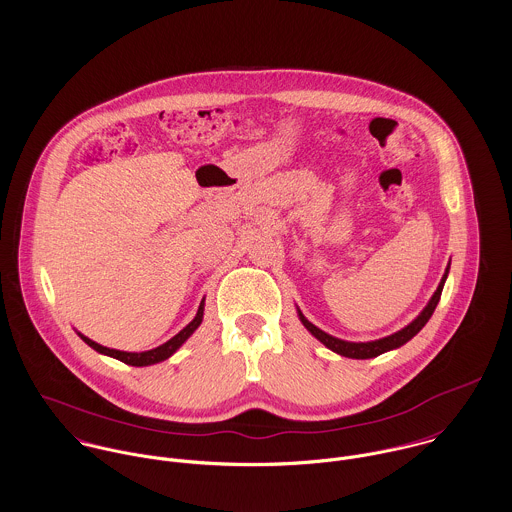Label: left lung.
I'll list each match as a JSON object with an SVG mask.
<instances>
[{
  "label": "left lung",
  "instance_id": "obj_1",
  "mask_svg": "<svg viewBox=\"0 0 512 512\" xmlns=\"http://www.w3.org/2000/svg\"><path fill=\"white\" fill-rule=\"evenodd\" d=\"M447 272H449V270H445V274H443V278H441V282H439L438 290L434 293V297L430 299V303L426 305V309H424L408 327H404L402 331H398V333H394V335H390V337L378 339V341H370V343H349V341H341V339H335V337L327 335L325 331L317 329L313 323H309V321L301 315V311H299V319H301V323L305 325V329H307L313 337H317L327 349H331V351H335V353H339V355H343V357H349V359H372V357H378V355H382V353H386V351H390V349L402 347L404 343H408V341L430 321V317L434 315V311H436V307H438L441 290H443V284H445V280H447Z\"/></svg>",
  "mask_w": 512,
  "mask_h": 512
}]
</instances>
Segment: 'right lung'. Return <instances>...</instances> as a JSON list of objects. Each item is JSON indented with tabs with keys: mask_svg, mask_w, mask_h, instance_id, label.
<instances>
[{
	"mask_svg": "<svg viewBox=\"0 0 512 512\" xmlns=\"http://www.w3.org/2000/svg\"><path fill=\"white\" fill-rule=\"evenodd\" d=\"M201 321H203V301H201V305H199V311H197V315H195V319L183 329V331H179L173 339H169L167 343H163V345H159L157 349H151V351H146V353H124V351H116V349H108V347H102V345H98V343H94V341H90L88 337H82V341L88 345V347H92L94 351H98V353H102V355H108V357H114V359H118V361H122V363H126V365L130 366H147V365H155V363H161V361H165V359H169L191 335H193V331L201 325Z\"/></svg>",
	"mask_w": 512,
	"mask_h": 512,
	"instance_id": "right-lung-1",
	"label": "right lung"
}]
</instances>
